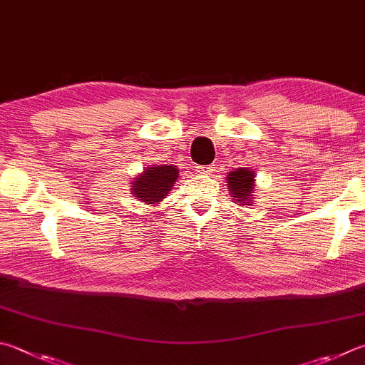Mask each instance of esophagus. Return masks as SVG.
Returning a JSON list of instances; mask_svg holds the SVG:
<instances>
[{
	"mask_svg": "<svg viewBox=\"0 0 365 365\" xmlns=\"http://www.w3.org/2000/svg\"><path fill=\"white\" fill-rule=\"evenodd\" d=\"M212 171H215V167H211V165H205V167H197V173L200 176H208L211 175Z\"/></svg>",
	"mask_w": 365,
	"mask_h": 365,
	"instance_id": "obj_1",
	"label": "esophagus"
}]
</instances>
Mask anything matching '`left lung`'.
<instances>
[{"mask_svg": "<svg viewBox=\"0 0 365 365\" xmlns=\"http://www.w3.org/2000/svg\"><path fill=\"white\" fill-rule=\"evenodd\" d=\"M256 173L251 168H237L227 173V189L233 202L240 206H250L256 198Z\"/></svg>", "mask_w": 365, "mask_h": 365, "instance_id": "obj_1", "label": "left lung"}]
</instances>
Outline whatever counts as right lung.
I'll return each mask as SVG.
<instances>
[{"instance_id":"right-lung-1","label":"right lung","mask_w":365,"mask_h":365,"mask_svg":"<svg viewBox=\"0 0 365 365\" xmlns=\"http://www.w3.org/2000/svg\"><path fill=\"white\" fill-rule=\"evenodd\" d=\"M178 175H180V170L175 165H150L130 182L132 194L136 197V200L144 205L157 206L173 189Z\"/></svg>"}]
</instances>
